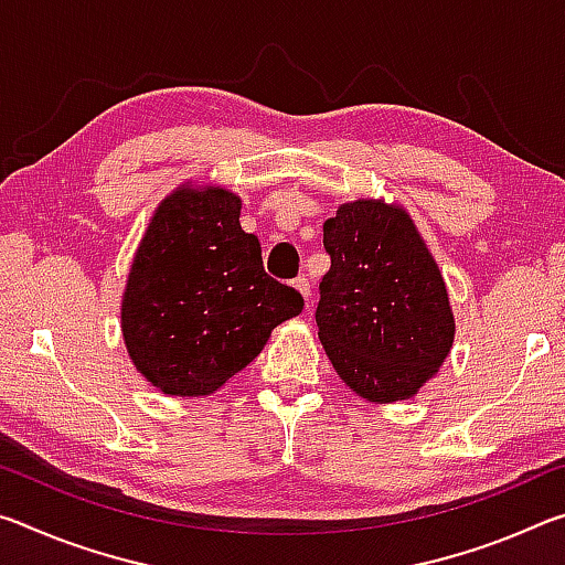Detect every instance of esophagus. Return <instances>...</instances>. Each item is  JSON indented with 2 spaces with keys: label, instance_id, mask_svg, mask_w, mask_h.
<instances>
[{
  "label": "esophagus",
  "instance_id": "1",
  "mask_svg": "<svg viewBox=\"0 0 565 565\" xmlns=\"http://www.w3.org/2000/svg\"><path fill=\"white\" fill-rule=\"evenodd\" d=\"M294 289L299 291L306 301L311 299V284H309V279H303V276H299V279L294 281Z\"/></svg>",
  "mask_w": 565,
  "mask_h": 565
}]
</instances>
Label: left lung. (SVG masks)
<instances>
[{"label": "left lung", "instance_id": "obj_1", "mask_svg": "<svg viewBox=\"0 0 565 565\" xmlns=\"http://www.w3.org/2000/svg\"><path fill=\"white\" fill-rule=\"evenodd\" d=\"M319 339L343 384L371 404L416 396L454 349L444 274L414 218L384 199H356L323 224Z\"/></svg>", "mask_w": 565, "mask_h": 565}]
</instances>
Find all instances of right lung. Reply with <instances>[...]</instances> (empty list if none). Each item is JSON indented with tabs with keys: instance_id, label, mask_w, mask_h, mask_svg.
I'll use <instances>...</instances> for the list:
<instances>
[{
	"instance_id": "1",
	"label": "right lung",
	"mask_w": 565,
	"mask_h": 565,
	"mask_svg": "<svg viewBox=\"0 0 565 565\" xmlns=\"http://www.w3.org/2000/svg\"><path fill=\"white\" fill-rule=\"evenodd\" d=\"M242 199L216 184H179L161 199L121 296V337L161 394L199 398L246 369L301 294L264 271L242 224Z\"/></svg>"
}]
</instances>
